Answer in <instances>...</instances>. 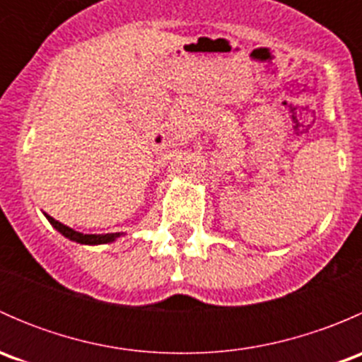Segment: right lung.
<instances>
[{
	"label": "right lung",
	"mask_w": 362,
	"mask_h": 362,
	"mask_svg": "<svg viewBox=\"0 0 362 362\" xmlns=\"http://www.w3.org/2000/svg\"><path fill=\"white\" fill-rule=\"evenodd\" d=\"M45 217L49 218L50 224L54 226V228L57 229V231L61 233V235H64L66 238L73 240V242L76 243H86V245H98V243H108V242H113V240L119 236V233H107V235H83V233H78V231H73L71 228H68V226L61 224L59 221H56V218H52L50 215L45 214Z\"/></svg>",
	"instance_id": "right-lung-1"
}]
</instances>
